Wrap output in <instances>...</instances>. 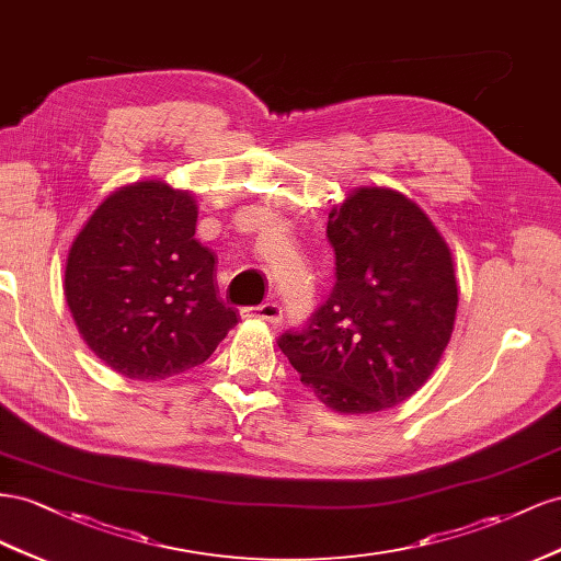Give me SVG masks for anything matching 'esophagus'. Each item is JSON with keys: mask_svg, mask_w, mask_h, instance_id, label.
I'll list each match as a JSON object with an SVG mask.
<instances>
[{"mask_svg": "<svg viewBox=\"0 0 561 561\" xmlns=\"http://www.w3.org/2000/svg\"><path fill=\"white\" fill-rule=\"evenodd\" d=\"M244 314L253 317V319H265V322H270V324H279L282 317H284L279 302H263V306L244 308Z\"/></svg>", "mask_w": 561, "mask_h": 561, "instance_id": "34e87169", "label": "esophagus"}]
</instances>
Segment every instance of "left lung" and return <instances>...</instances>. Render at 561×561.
Returning <instances> with one entry per match:
<instances>
[{
    "mask_svg": "<svg viewBox=\"0 0 561 561\" xmlns=\"http://www.w3.org/2000/svg\"><path fill=\"white\" fill-rule=\"evenodd\" d=\"M335 284L277 345L300 382L341 413L402 404L435 371L458 308L451 251L392 190L362 187L329 214Z\"/></svg>",
    "mask_w": 561,
    "mask_h": 561,
    "instance_id": "obj_1",
    "label": "left lung"
}]
</instances>
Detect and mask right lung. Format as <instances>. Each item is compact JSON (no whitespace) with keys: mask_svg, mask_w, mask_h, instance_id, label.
I'll return each instance as SVG.
<instances>
[{"mask_svg":"<svg viewBox=\"0 0 561 561\" xmlns=\"http://www.w3.org/2000/svg\"><path fill=\"white\" fill-rule=\"evenodd\" d=\"M197 204L164 183L122 187L77 234L66 298L87 345L134 380L183 374L239 322L216 284V253L195 239Z\"/></svg>","mask_w":561,"mask_h":561,"instance_id":"obj_1","label":"right lung"}]
</instances>
